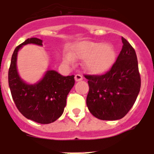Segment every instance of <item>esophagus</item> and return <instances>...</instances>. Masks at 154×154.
<instances>
[{"instance_id":"34e87169","label":"esophagus","mask_w":154,"mask_h":154,"mask_svg":"<svg viewBox=\"0 0 154 154\" xmlns=\"http://www.w3.org/2000/svg\"><path fill=\"white\" fill-rule=\"evenodd\" d=\"M83 79V77L82 75L80 74H76L75 75V80L76 82H79V81H81V80Z\"/></svg>"}]
</instances>
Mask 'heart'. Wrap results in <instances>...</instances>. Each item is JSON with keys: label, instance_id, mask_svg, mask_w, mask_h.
I'll return each mask as SVG.
<instances>
[{"label": "heart", "instance_id": "heart-1", "mask_svg": "<svg viewBox=\"0 0 154 154\" xmlns=\"http://www.w3.org/2000/svg\"><path fill=\"white\" fill-rule=\"evenodd\" d=\"M73 57L85 60L84 66L89 72L100 73L110 67L115 59V50L107 43L85 41L76 44L72 49V56L66 54L65 60L72 63Z\"/></svg>", "mask_w": 154, "mask_h": 154}]
</instances>
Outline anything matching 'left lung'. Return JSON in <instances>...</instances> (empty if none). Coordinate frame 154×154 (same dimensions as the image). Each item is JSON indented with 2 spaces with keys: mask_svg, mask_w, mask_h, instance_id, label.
Here are the masks:
<instances>
[{
  "mask_svg": "<svg viewBox=\"0 0 154 154\" xmlns=\"http://www.w3.org/2000/svg\"><path fill=\"white\" fill-rule=\"evenodd\" d=\"M116 61L106 73L85 75L89 91L86 104L91 115L104 121L124 118L136 101L140 75L135 50L125 38Z\"/></svg>",
  "mask_w": 154,
  "mask_h": 154,
  "instance_id": "1",
  "label": "left lung"
}]
</instances>
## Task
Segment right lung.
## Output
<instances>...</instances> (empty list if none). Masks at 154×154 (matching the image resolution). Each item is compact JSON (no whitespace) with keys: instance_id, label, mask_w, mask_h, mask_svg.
<instances>
[{"instance_id":"1","label":"right lung","mask_w":154,"mask_h":154,"mask_svg":"<svg viewBox=\"0 0 154 154\" xmlns=\"http://www.w3.org/2000/svg\"><path fill=\"white\" fill-rule=\"evenodd\" d=\"M42 43L38 38H29L17 46L11 58L8 83L13 100L20 112L27 119L46 125L54 122L63 115L67 95L75 84V75L63 76L49 70L36 84L27 85L23 81L17 70L18 50L28 43L42 46Z\"/></svg>"}]
</instances>
